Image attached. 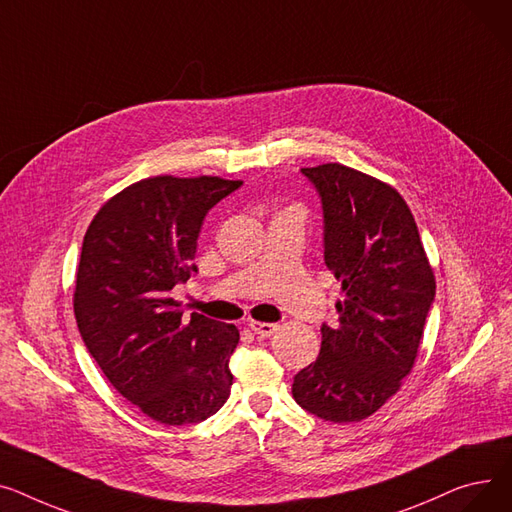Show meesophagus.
<instances>
[{"instance_id": "34e87169", "label": "esophagus", "mask_w": 512, "mask_h": 512, "mask_svg": "<svg viewBox=\"0 0 512 512\" xmlns=\"http://www.w3.org/2000/svg\"><path fill=\"white\" fill-rule=\"evenodd\" d=\"M250 328L254 330V333L258 335V337H262V339H268V337H273L277 330H279V324H273V322H260V320H252L250 322Z\"/></svg>"}]
</instances>
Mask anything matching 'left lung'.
Wrapping results in <instances>:
<instances>
[{"label": "left lung", "mask_w": 512, "mask_h": 512, "mask_svg": "<svg viewBox=\"0 0 512 512\" xmlns=\"http://www.w3.org/2000/svg\"><path fill=\"white\" fill-rule=\"evenodd\" d=\"M324 208V262L341 283L339 320L322 326L316 362L293 399L333 424L362 422L411 374L436 279L403 196L341 163L302 169Z\"/></svg>", "instance_id": "8db88e82"}]
</instances>
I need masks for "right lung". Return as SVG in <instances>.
<instances>
[{
    "mask_svg": "<svg viewBox=\"0 0 512 512\" xmlns=\"http://www.w3.org/2000/svg\"><path fill=\"white\" fill-rule=\"evenodd\" d=\"M242 186L217 175H155L111 196L90 221L74 287L88 353L119 395L165 426L196 424L229 399L235 324L171 297L196 270L206 213Z\"/></svg>",
    "mask_w": 512,
    "mask_h": 512,
    "instance_id": "1",
    "label": "right lung"
}]
</instances>
